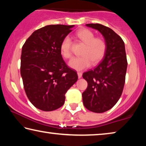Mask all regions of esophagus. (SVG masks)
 Masks as SVG:
<instances>
[{
    "mask_svg": "<svg viewBox=\"0 0 146 146\" xmlns=\"http://www.w3.org/2000/svg\"><path fill=\"white\" fill-rule=\"evenodd\" d=\"M77 75H78V78H80L81 77H82V72H78L77 73Z\"/></svg>",
    "mask_w": 146,
    "mask_h": 146,
    "instance_id": "1",
    "label": "esophagus"
}]
</instances>
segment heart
Instances as JSON below:
<instances>
[{
    "instance_id": "heart-1",
    "label": "heart",
    "mask_w": 146,
    "mask_h": 146,
    "mask_svg": "<svg viewBox=\"0 0 146 146\" xmlns=\"http://www.w3.org/2000/svg\"><path fill=\"white\" fill-rule=\"evenodd\" d=\"M75 37L85 44L80 57L74 58L69 63L71 68L77 71H82L90 67L91 64H96L102 60L107 51V42L102 37H95V34L91 30L82 28L75 33ZM71 40L66 36L60 44V53L66 59L72 57L71 53Z\"/></svg>"
}]
</instances>
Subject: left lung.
Masks as SVG:
<instances>
[{"mask_svg":"<svg viewBox=\"0 0 146 146\" xmlns=\"http://www.w3.org/2000/svg\"><path fill=\"white\" fill-rule=\"evenodd\" d=\"M86 26L100 32L108 48L97 67L83 73L88 88L82 93V100L88 110L104 113L116 104L122 93L127 66L125 45L122 38L108 27L100 24Z\"/></svg>","mask_w":146,"mask_h":146,"instance_id":"8db88e82","label":"left lung"}]
</instances>
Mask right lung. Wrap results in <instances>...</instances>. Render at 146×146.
<instances>
[{"label":"right lung","instance_id":"right-lung-1","mask_svg":"<svg viewBox=\"0 0 146 146\" xmlns=\"http://www.w3.org/2000/svg\"><path fill=\"white\" fill-rule=\"evenodd\" d=\"M74 25L57 24L35 31L22 48L21 75L28 99L44 111L63 106L65 94L78 80L60 53L63 38Z\"/></svg>","mask_w":146,"mask_h":146}]
</instances>
